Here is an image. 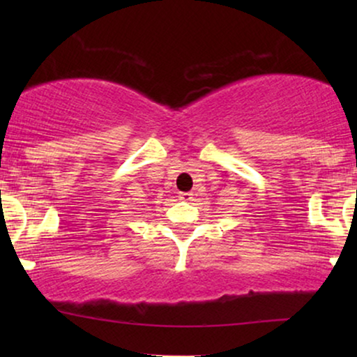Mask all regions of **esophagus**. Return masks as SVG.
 Returning <instances> with one entry per match:
<instances>
[{"label": "esophagus", "mask_w": 357, "mask_h": 357, "mask_svg": "<svg viewBox=\"0 0 357 357\" xmlns=\"http://www.w3.org/2000/svg\"><path fill=\"white\" fill-rule=\"evenodd\" d=\"M180 199H183V202H193V193L192 192H182V193H180Z\"/></svg>", "instance_id": "obj_1"}]
</instances>
